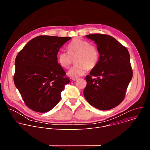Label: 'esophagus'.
Returning <instances> with one entry per match:
<instances>
[{
    "mask_svg": "<svg viewBox=\"0 0 150 150\" xmlns=\"http://www.w3.org/2000/svg\"><path fill=\"white\" fill-rule=\"evenodd\" d=\"M72 79L73 81H76V80L78 79V78H72Z\"/></svg>",
    "mask_w": 150,
    "mask_h": 150,
    "instance_id": "obj_1",
    "label": "esophagus"
}]
</instances>
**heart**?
<instances>
[{"label": "heart", "instance_id": "b5f03b06", "mask_svg": "<svg viewBox=\"0 0 150 150\" xmlns=\"http://www.w3.org/2000/svg\"><path fill=\"white\" fill-rule=\"evenodd\" d=\"M99 51L94 45L80 37L75 38L68 46V52H60L57 56L59 65L64 69H69L75 59V65L68 71L72 78L81 76L87 69H92L99 60Z\"/></svg>", "mask_w": 150, "mask_h": 150}]
</instances>
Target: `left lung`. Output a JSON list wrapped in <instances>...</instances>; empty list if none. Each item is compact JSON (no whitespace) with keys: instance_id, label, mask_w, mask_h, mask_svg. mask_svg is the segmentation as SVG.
<instances>
[{"instance_id":"obj_1","label":"left lung","mask_w":150,"mask_h":150,"mask_svg":"<svg viewBox=\"0 0 150 150\" xmlns=\"http://www.w3.org/2000/svg\"><path fill=\"white\" fill-rule=\"evenodd\" d=\"M86 37L97 44L100 56L97 65L85 78L87 83L83 95L95 108L110 110L124 100L132 78L129 53L109 35L93 34Z\"/></svg>"}]
</instances>
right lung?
Wrapping results in <instances>:
<instances>
[{"label": "right lung", "instance_id": "obj_1", "mask_svg": "<svg viewBox=\"0 0 150 150\" xmlns=\"http://www.w3.org/2000/svg\"><path fill=\"white\" fill-rule=\"evenodd\" d=\"M71 38L39 35L30 40L16 56L14 83L31 110L45 113L60 101L61 92L70 80L59 65L57 55Z\"/></svg>", "mask_w": 150, "mask_h": 150}]
</instances>
